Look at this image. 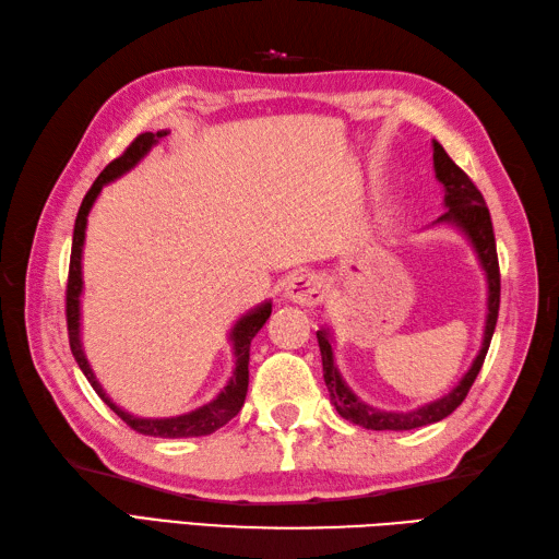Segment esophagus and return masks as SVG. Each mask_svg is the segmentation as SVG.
I'll list each match as a JSON object with an SVG mask.
<instances>
[{"label":"esophagus","mask_w":559,"mask_h":559,"mask_svg":"<svg viewBox=\"0 0 559 559\" xmlns=\"http://www.w3.org/2000/svg\"><path fill=\"white\" fill-rule=\"evenodd\" d=\"M285 297L297 305L314 307L326 297V285L314 274H295L285 285Z\"/></svg>","instance_id":"esophagus-1"}]
</instances>
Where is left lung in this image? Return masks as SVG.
Masks as SVG:
<instances>
[{
  "label": "left lung",
  "mask_w": 559,
  "mask_h": 559,
  "mask_svg": "<svg viewBox=\"0 0 559 559\" xmlns=\"http://www.w3.org/2000/svg\"><path fill=\"white\" fill-rule=\"evenodd\" d=\"M433 168H436V178L443 183L445 206H448V212L440 216L436 224H450L460 228L466 236V240L472 242L478 262H481V269L486 271L488 314H486V326H484V343H481V349H478L476 359L472 361L469 371L462 376V381L452 388L448 395L428 402V405H421L412 412H383V409L365 405V402L349 391L338 367H335L333 361L331 333L326 329L317 331L321 361H323V381H326L331 402L343 419L353 421L357 426L371 428V431H412V428L436 424L440 419H445L448 414L455 412L464 402L466 393H469V388L474 385L478 371L484 367L492 331H496V323H498L500 266H498V252H496V236H492V221H490L488 206L484 202V194L478 192V188L472 183V178L448 157L443 145L436 140H433Z\"/></svg>",
  "instance_id": "obj_1"
}]
</instances>
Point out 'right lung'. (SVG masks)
I'll use <instances>...</instances> for the list:
<instances>
[{
    "label": "right lung",
    "instance_id": "obj_1",
    "mask_svg": "<svg viewBox=\"0 0 559 559\" xmlns=\"http://www.w3.org/2000/svg\"><path fill=\"white\" fill-rule=\"evenodd\" d=\"M168 131H157V133H142L138 135L131 145L126 147L119 159H114L104 171L97 176L93 188L87 190L83 198L81 210H78L75 216V226H73V245H71V264H69V285H67V323H69V345L71 353L78 361V367L85 373V379L90 385L95 388V393L107 402L109 409H114L119 417L133 428V431L142 436H154V438H194V436H210L218 431L221 426L228 424L245 405V395H248V383H250V343L259 329L264 326L266 319L271 317V302H264L254 307L248 314L240 317L236 321V326L230 329V343H233V357H236V369H233V376L228 383L224 385L212 402L206 405L192 409L188 414H178V417H162V419H145V417H135V414H128L121 409L116 402L104 393V388L95 379L93 369H90V361L83 353V341H81V295H83V242H85V228H87V214L93 210V204L97 200V194L102 188L111 183L119 176L145 157V154L157 145V142L166 135Z\"/></svg>",
    "mask_w": 559,
    "mask_h": 559
}]
</instances>
